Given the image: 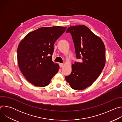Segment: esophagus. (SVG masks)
<instances>
[{
    "mask_svg": "<svg viewBox=\"0 0 122 122\" xmlns=\"http://www.w3.org/2000/svg\"><path fill=\"white\" fill-rule=\"evenodd\" d=\"M59 66H60V67H63V64H61V63H59Z\"/></svg>",
    "mask_w": 122,
    "mask_h": 122,
    "instance_id": "obj_1",
    "label": "esophagus"
}]
</instances>
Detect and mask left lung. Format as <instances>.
Masks as SVG:
<instances>
[{
  "label": "left lung",
  "instance_id": "left-lung-1",
  "mask_svg": "<svg viewBox=\"0 0 122 122\" xmlns=\"http://www.w3.org/2000/svg\"><path fill=\"white\" fill-rule=\"evenodd\" d=\"M71 35L76 58L72 71L66 76L71 88L81 90L90 86L100 74L105 64V47L101 39L84 25L69 27L66 32Z\"/></svg>",
  "mask_w": 122,
  "mask_h": 122
}]
</instances>
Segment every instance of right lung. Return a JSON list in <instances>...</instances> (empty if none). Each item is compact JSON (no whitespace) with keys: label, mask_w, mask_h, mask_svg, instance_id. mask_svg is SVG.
Listing matches in <instances>:
<instances>
[{"label":"right lung","mask_w":122,"mask_h":122,"mask_svg":"<svg viewBox=\"0 0 122 122\" xmlns=\"http://www.w3.org/2000/svg\"><path fill=\"white\" fill-rule=\"evenodd\" d=\"M66 27L40 28L28 33L19 44L17 59L27 80L36 86L48 85L58 71L59 65L52 61L54 45Z\"/></svg>","instance_id":"right-lung-1"}]
</instances>
